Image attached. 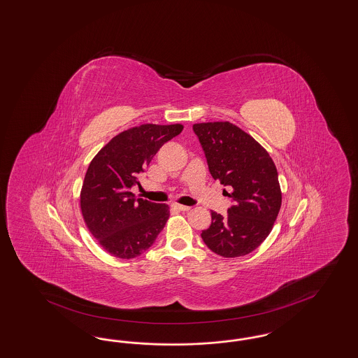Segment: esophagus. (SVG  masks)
<instances>
[{
	"label": "esophagus",
	"mask_w": 358,
	"mask_h": 358,
	"mask_svg": "<svg viewBox=\"0 0 358 358\" xmlns=\"http://www.w3.org/2000/svg\"><path fill=\"white\" fill-rule=\"evenodd\" d=\"M172 208L174 210H180V211H187V210H190L189 206H185V205H180V203H174V205H172Z\"/></svg>",
	"instance_id": "esophagus-1"
}]
</instances>
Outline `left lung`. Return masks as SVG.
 Returning <instances> with one entry per match:
<instances>
[{
    "label": "left lung",
    "mask_w": 358,
    "mask_h": 358,
    "mask_svg": "<svg viewBox=\"0 0 358 358\" xmlns=\"http://www.w3.org/2000/svg\"><path fill=\"white\" fill-rule=\"evenodd\" d=\"M193 131L205 152L210 174L234 205L223 217L211 211V224L202 231L210 250L223 258L250 254L271 233L282 206L278 171L259 143L229 122L198 123Z\"/></svg>",
    "instance_id": "1"
}]
</instances>
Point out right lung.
Here are the masks:
<instances>
[{
	"label": "right lung",
	"mask_w": 358,
	"mask_h": 358,
	"mask_svg": "<svg viewBox=\"0 0 358 358\" xmlns=\"http://www.w3.org/2000/svg\"><path fill=\"white\" fill-rule=\"evenodd\" d=\"M181 124H143L115 136L90 162L80 192V210L90 233L107 252L132 259L152 246L169 218V206L137 198L129 189L140 185L157 150L181 134Z\"/></svg>",
	"instance_id": "obj_1"
}]
</instances>
